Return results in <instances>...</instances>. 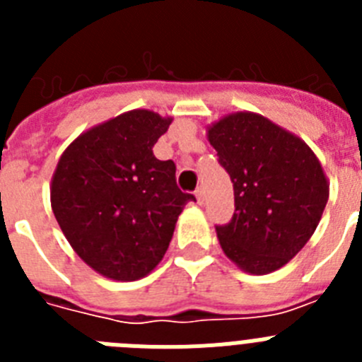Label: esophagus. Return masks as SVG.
I'll return each mask as SVG.
<instances>
[{
	"label": "esophagus",
	"mask_w": 362,
	"mask_h": 362,
	"mask_svg": "<svg viewBox=\"0 0 362 362\" xmlns=\"http://www.w3.org/2000/svg\"><path fill=\"white\" fill-rule=\"evenodd\" d=\"M196 199H197V203H199V204L204 203V190L201 187L196 190Z\"/></svg>",
	"instance_id": "1"
}]
</instances>
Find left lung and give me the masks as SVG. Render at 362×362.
<instances>
[{
    "label": "left lung",
    "mask_w": 362,
    "mask_h": 362,
    "mask_svg": "<svg viewBox=\"0 0 362 362\" xmlns=\"http://www.w3.org/2000/svg\"><path fill=\"white\" fill-rule=\"evenodd\" d=\"M233 183L235 212L216 226L226 257L264 276L296 257L317 228L330 183L313 150L255 112H233L206 130Z\"/></svg>",
    "instance_id": "obj_1"
}]
</instances>
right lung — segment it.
Instances as JSON below:
<instances>
[{
    "instance_id": "obj_1",
    "label": "right lung",
    "mask_w": 362,
    "mask_h": 362,
    "mask_svg": "<svg viewBox=\"0 0 362 362\" xmlns=\"http://www.w3.org/2000/svg\"><path fill=\"white\" fill-rule=\"evenodd\" d=\"M172 117L137 108L79 134L62 153L50 204L74 252L114 281L148 276L165 255L192 194L175 185L174 161L153 145Z\"/></svg>"
}]
</instances>
